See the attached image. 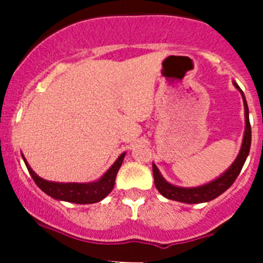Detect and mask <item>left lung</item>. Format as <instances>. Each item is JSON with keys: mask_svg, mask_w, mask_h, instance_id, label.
Here are the masks:
<instances>
[{"mask_svg": "<svg viewBox=\"0 0 263 263\" xmlns=\"http://www.w3.org/2000/svg\"><path fill=\"white\" fill-rule=\"evenodd\" d=\"M233 85L237 87L240 91L243 98V103H245V117H246V129H245V137H243L242 146L240 151L238 154L237 159L234 163L219 177V178L214 179L213 182L208 183V184L198 185V187H178V185H173L168 183L163 178V176L159 172L158 166L153 164V174H154V182H155L156 190L163 195L164 197L168 200L179 201V202L184 203H202L208 202V201L214 200V198L219 197L221 193H224L230 185L234 183L237 177L239 176L240 171H242L243 165L246 163V159L249 154V148H251V140H252V132H251V123H249V112L248 105H247V100L245 94H243L242 89L238 86L235 81H233Z\"/></svg>", "mask_w": 263, "mask_h": 263, "instance_id": "1", "label": "left lung"}]
</instances>
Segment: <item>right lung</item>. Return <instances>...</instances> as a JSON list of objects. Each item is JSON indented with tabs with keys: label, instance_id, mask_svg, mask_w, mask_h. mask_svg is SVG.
<instances>
[{
	"label": "right lung",
	"instance_id": "1",
	"mask_svg": "<svg viewBox=\"0 0 263 263\" xmlns=\"http://www.w3.org/2000/svg\"><path fill=\"white\" fill-rule=\"evenodd\" d=\"M126 153L121 154L112 166L104 173V176L98 181L91 183H58L50 182L41 178L35 172L30 168V165L26 161L25 156L23 155L24 163L30 173L31 178L34 179L35 184L43 191L44 193L50 196L55 200L67 201V202L79 203V205H85V203H95L102 201L103 198L107 197L112 192L115 187V181L117 173L122 165Z\"/></svg>",
	"mask_w": 263,
	"mask_h": 263
}]
</instances>
